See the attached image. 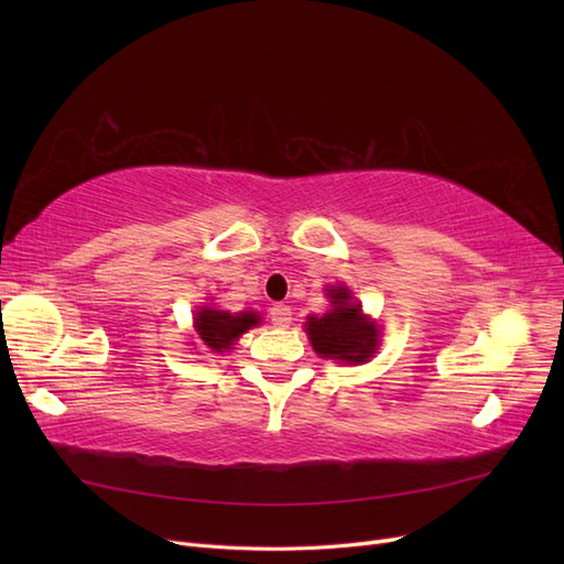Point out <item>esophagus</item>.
I'll return each instance as SVG.
<instances>
[{"label": "esophagus", "mask_w": 564, "mask_h": 564, "mask_svg": "<svg viewBox=\"0 0 564 564\" xmlns=\"http://www.w3.org/2000/svg\"><path fill=\"white\" fill-rule=\"evenodd\" d=\"M270 322L275 324V327H280V329L289 327V324H292V308H289V305H284V303L272 305V308H270Z\"/></svg>", "instance_id": "34e87169"}]
</instances>
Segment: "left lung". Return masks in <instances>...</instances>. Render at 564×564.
Masks as SVG:
<instances>
[{
	"instance_id": "8db88e82",
	"label": "left lung",
	"mask_w": 564,
	"mask_h": 564,
	"mask_svg": "<svg viewBox=\"0 0 564 564\" xmlns=\"http://www.w3.org/2000/svg\"><path fill=\"white\" fill-rule=\"evenodd\" d=\"M329 296L334 308L322 317H308L305 324L313 348L332 360L367 362L379 346L377 327L367 322L360 305L350 303L346 286H332Z\"/></svg>"
}]
</instances>
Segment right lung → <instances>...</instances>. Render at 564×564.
<instances>
[{"label": "right lung", "mask_w": 564, "mask_h": 564, "mask_svg": "<svg viewBox=\"0 0 564 564\" xmlns=\"http://www.w3.org/2000/svg\"><path fill=\"white\" fill-rule=\"evenodd\" d=\"M253 324H259V315L253 313L230 315L226 311L202 308V313H197L195 317V329L199 338L204 340V346L212 348L214 352L230 350L235 340L240 338L247 329H251Z\"/></svg>", "instance_id": "obj_1"}]
</instances>
